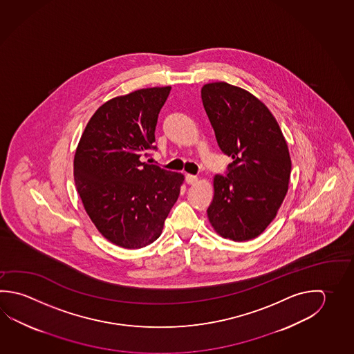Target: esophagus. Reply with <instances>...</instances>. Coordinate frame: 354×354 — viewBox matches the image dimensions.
Segmentation results:
<instances>
[{"label": "esophagus", "instance_id": "obj_1", "mask_svg": "<svg viewBox=\"0 0 354 354\" xmlns=\"http://www.w3.org/2000/svg\"><path fill=\"white\" fill-rule=\"evenodd\" d=\"M198 180L197 176H193V174H186V182L188 185H194L196 182Z\"/></svg>", "mask_w": 354, "mask_h": 354}]
</instances>
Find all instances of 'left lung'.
Masks as SVG:
<instances>
[{
  "instance_id": "1",
  "label": "left lung",
  "mask_w": 354,
  "mask_h": 354,
  "mask_svg": "<svg viewBox=\"0 0 354 354\" xmlns=\"http://www.w3.org/2000/svg\"><path fill=\"white\" fill-rule=\"evenodd\" d=\"M201 96L221 151L233 160L213 180L208 219L222 237L250 241L276 217L288 191L287 142L270 109L248 91L213 82Z\"/></svg>"
}]
</instances>
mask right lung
Listing matches in <instances>:
<instances>
[{
    "label": "right lung",
    "mask_w": 354,
    "mask_h": 354,
    "mask_svg": "<svg viewBox=\"0 0 354 354\" xmlns=\"http://www.w3.org/2000/svg\"><path fill=\"white\" fill-rule=\"evenodd\" d=\"M171 87L115 97L91 117L78 143L73 176L84 209L104 238L137 250L161 236L183 174L141 161L153 143Z\"/></svg>",
    "instance_id": "right-lung-1"
}]
</instances>
